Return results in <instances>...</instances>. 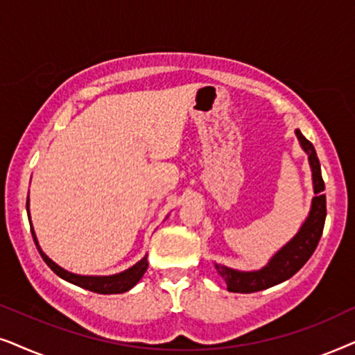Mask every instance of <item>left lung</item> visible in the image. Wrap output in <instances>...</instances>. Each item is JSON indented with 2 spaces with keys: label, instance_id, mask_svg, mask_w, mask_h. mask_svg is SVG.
Masks as SVG:
<instances>
[{
  "label": "left lung",
  "instance_id": "left-lung-1",
  "mask_svg": "<svg viewBox=\"0 0 355 355\" xmlns=\"http://www.w3.org/2000/svg\"><path fill=\"white\" fill-rule=\"evenodd\" d=\"M295 135L300 141L302 149L309 154L311 177H313L315 196L311 200L309 217L302 224L300 230L295 234V237L274 254L266 266L258 269V271H237V269L222 266V264L216 263L214 266L217 272L224 277L227 291L229 292L250 294V292L264 291L268 287L281 284V282H284L294 276L309 261L315 252V248L318 247L326 219V196L323 195L324 182L323 177H321L320 160L313 144L299 130H295Z\"/></svg>",
  "mask_w": 355,
  "mask_h": 355
}]
</instances>
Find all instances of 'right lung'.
Here are the masks:
<instances>
[{
    "label": "right lung",
    "mask_w": 355,
    "mask_h": 355,
    "mask_svg": "<svg viewBox=\"0 0 355 355\" xmlns=\"http://www.w3.org/2000/svg\"><path fill=\"white\" fill-rule=\"evenodd\" d=\"M27 214H29V200H27ZM31 230H32V237H34V242L37 245V250H39L40 257L44 258V261L49 264V268L56 274V276H60L61 279L71 282V284L83 287V289L96 292V294H123V292L130 291L131 287L138 284L141 277L144 276L146 269H148V254H146V257L141 259V261L136 263L135 266H131L130 269H126V271L123 272L113 274V276H81V274L69 272L61 266H58L56 263L51 261V259L42 252V248L39 247V242H37L34 227H32Z\"/></svg>",
    "instance_id": "add662e5"
}]
</instances>
